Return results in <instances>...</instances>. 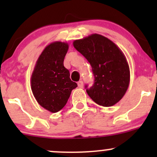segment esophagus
I'll return each mask as SVG.
<instances>
[{
    "mask_svg": "<svg viewBox=\"0 0 157 157\" xmlns=\"http://www.w3.org/2000/svg\"><path fill=\"white\" fill-rule=\"evenodd\" d=\"M77 86H78L79 88H82V86H83V82H82V81H79V82H77Z\"/></svg>",
    "mask_w": 157,
    "mask_h": 157,
    "instance_id": "esophagus-1",
    "label": "esophagus"
}]
</instances>
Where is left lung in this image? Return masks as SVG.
I'll use <instances>...</instances> for the list:
<instances>
[{
    "instance_id": "obj_1",
    "label": "left lung",
    "mask_w": 157,
    "mask_h": 157,
    "mask_svg": "<svg viewBox=\"0 0 157 157\" xmlns=\"http://www.w3.org/2000/svg\"><path fill=\"white\" fill-rule=\"evenodd\" d=\"M73 46L87 59L94 76L89 96L98 105L110 107L123 97L130 82V69L123 52L114 43L99 34L75 40Z\"/></svg>"
}]
</instances>
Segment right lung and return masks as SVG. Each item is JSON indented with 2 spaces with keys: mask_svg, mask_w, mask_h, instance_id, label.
<instances>
[{
  "mask_svg": "<svg viewBox=\"0 0 157 157\" xmlns=\"http://www.w3.org/2000/svg\"><path fill=\"white\" fill-rule=\"evenodd\" d=\"M67 43L55 41L48 45L39 56L31 77V89L38 103L52 113L66 105L71 91L77 87L64 67Z\"/></svg>",
  "mask_w": 157,
  "mask_h": 157,
  "instance_id": "add662e5",
  "label": "right lung"
}]
</instances>
